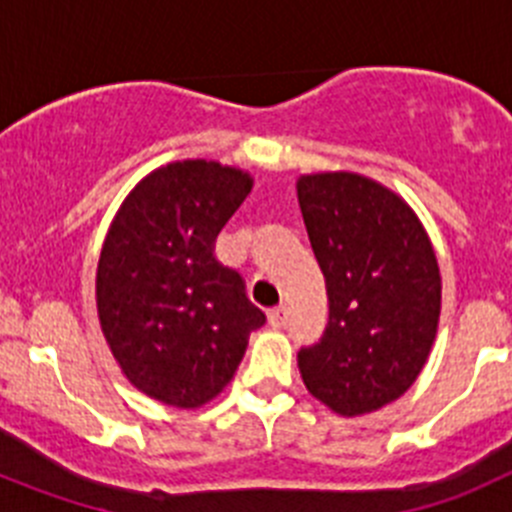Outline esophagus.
<instances>
[{"label":"esophagus","instance_id":"1","mask_svg":"<svg viewBox=\"0 0 512 512\" xmlns=\"http://www.w3.org/2000/svg\"><path fill=\"white\" fill-rule=\"evenodd\" d=\"M287 318H289V310L284 305H279V307H274V310H269L271 328H284V325H287Z\"/></svg>","mask_w":512,"mask_h":512}]
</instances>
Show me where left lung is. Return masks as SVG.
Masks as SVG:
<instances>
[{
  "instance_id": "8db88e82",
  "label": "left lung",
  "mask_w": 512,
  "mask_h": 512,
  "mask_svg": "<svg viewBox=\"0 0 512 512\" xmlns=\"http://www.w3.org/2000/svg\"><path fill=\"white\" fill-rule=\"evenodd\" d=\"M328 289V328L297 354L302 382L338 415L395 402L423 372L441 315L436 251L400 194L354 171L297 179Z\"/></svg>"
}]
</instances>
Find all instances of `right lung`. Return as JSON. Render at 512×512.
Segmentation results:
<instances>
[{
    "label": "right lung",
    "mask_w": 512,
    "mask_h": 512,
    "mask_svg": "<svg viewBox=\"0 0 512 512\" xmlns=\"http://www.w3.org/2000/svg\"><path fill=\"white\" fill-rule=\"evenodd\" d=\"M248 171L205 158L143 176L112 220L97 264L104 341L135 390L169 408L217 397L266 315L215 259V238L251 194Z\"/></svg>",
    "instance_id": "1"
}]
</instances>
